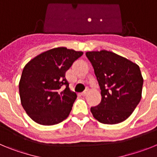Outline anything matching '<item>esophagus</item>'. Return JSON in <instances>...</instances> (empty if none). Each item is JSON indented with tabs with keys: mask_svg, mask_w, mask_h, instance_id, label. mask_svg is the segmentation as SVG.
I'll return each instance as SVG.
<instances>
[{
	"mask_svg": "<svg viewBox=\"0 0 157 157\" xmlns=\"http://www.w3.org/2000/svg\"><path fill=\"white\" fill-rule=\"evenodd\" d=\"M87 94H88V90H85V91H84V92L82 93L81 95L82 96H86Z\"/></svg>",
	"mask_w": 157,
	"mask_h": 157,
	"instance_id": "34e87169",
	"label": "esophagus"
}]
</instances>
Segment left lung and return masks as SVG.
Masks as SVG:
<instances>
[{"label":"left lung","mask_w":157,"mask_h":157,"mask_svg":"<svg viewBox=\"0 0 157 157\" xmlns=\"http://www.w3.org/2000/svg\"><path fill=\"white\" fill-rule=\"evenodd\" d=\"M86 55L101 90V103L90 109L93 116L104 124L122 123L141 101L143 78L139 66L110 51H92Z\"/></svg>","instance_id":"8db88e82"}]
</instances>
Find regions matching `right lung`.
<instances>
[{"label":"right lung","mask_w":157,"mask_h":157,"mask_svg":"<svg viewBox=\"0 0 157 157\" xmlns=\"http://www.w3.org/2000/svg\"><path fill=\"white\" fill-rule=\"evenodd\" d=\"M82 54L58 47L37 55L25 65L19 83V97L34 122L55 125L69 116L77 95L70 90L65 73Z\"/></svg>","instance_id":"right-lung-1"}]
</instances>
